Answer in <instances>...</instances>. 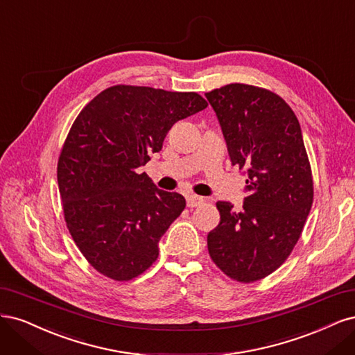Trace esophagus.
I'll use <instances>...</instances> for the list:
<instances>
[{"instance_id":"34e87169","label":"esophagus","mask_w":355,"mask_h":355,"mask_svg":"<svg viewBox=\"0 0 355 355\" xmlns=\"http://www.w3.org/2000/svg\"><path fill=\"white\" fill-rule=\"evenodd\" d=\"M203 202H205V199L200 196H196V194H189L187 196V207L189 208H198Z\"/></svg>"}]
</instances>
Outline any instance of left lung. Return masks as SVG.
Wrapping results in <instances>:
<instances>
[{
  "instance_id": "left-lung-1",
  "label": "left lung",
  "mask_w": 355,
  "mask_h": 355,
  "mask_svg": "<svg viewBox=\"0 0 355 355\" xmlns=\"http://www.w3.org/2000/svg\"><path fill=\"white\" fill-rule=\"evenodd\" d=\"M205 96L249 193L239 212L216 202L220 224L208 234V250L228 277L252 283L276 271L298 242L314 196L310 161L298 118L280 96L246 84Z\"/></svg>"
}]
</instances>
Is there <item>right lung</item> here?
Here are the masks:
<instances>
[{"instance_id":"obj_1","label":"right lung","mask_w":355,"mask_h":355,"mask_svg":"<svg viewBox=\"0 0 355 355\" xmlns=\"http://www.w3.org/2000/svg\"><path fill=\"white\" fill-rule=\"evenodd\" d=\"M208 106L198 93L115 85L75 119L57 164L64 221L85 259L127 282L156 261L159 240L186 208L139 168L162 148L173 125Z\"/></svg>"}]
</instances>
